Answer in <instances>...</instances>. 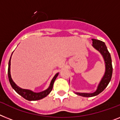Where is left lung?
I'll return each mask as SVG.
<instances>
[{
	"label": "left lung",
	"instance_id": "left-lung-1",
	"mask_svg": "<svg viewBox=\"0 0 120 120\" xmlns=\"http://www.w3.org/2000/svg\"><path fill=\"white\" fill-rule=\"evenodd\" d=\"M93 40V45L92 46L96 49L97 51L99 52L102 56L103 59L105 62V73L104 76L102 78L101 80L100 81L98 85L97 90L93 93H78L74 92L76 94L81 96L83 97H93L97 96L102 92L105 88L107 86L109 82L111 80L112 76V59L110 54L108 51L107 48L104 42L101 40H96V39H92Z\"/></svg>",
	"mask_w": 120,
	"mask_h": 120
}]
</instances>
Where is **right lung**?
Here are the masks:
<instances>
[{
  "mask_svg": "<svg viewBox=\"0 0 120 120\" xmlns=\"http://www.w3.org/2000/svg\"><path fill=\"white\" fill-rule=\"evenodd\" d=\"M12 54H11V55H12ZM11 58V56L10 58V60H9L8 62V76L9 82H10V83L11 86V87L13 88V89L18 94H19L20 96H22V98H24L25 99L31 101H37V100L41 99H43V98L47 96L50 93V92L51 91V90L53 89V84H54V81H55V80H56L57 77H58V75H59V73H57V74L54 76L53 79L51 80V83H50V85H49V87H48L46 90L43 91L39 92V93H35V92L32 91H31V90H30L22 89L21 88H20V87H19L18 86H17L16 84L13 82V80L11 79L10 74Z\"/></svg>",
  "mask_w": 120,
  "mask_h": 120,
  "instance_id": "1",
  "label": "right lung"
}]
</instances>
